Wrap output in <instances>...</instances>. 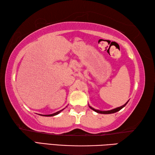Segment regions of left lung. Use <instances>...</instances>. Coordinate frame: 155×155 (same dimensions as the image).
<instances>
[{"label":"left lung","mask_w":155,"mask_h":155,"mask_svg":"<svg viewBox=\"0 0 155 155\" xmlns=\"http://www.w3.org/2000/svg\"><path fill=\"white\" fill-rule=\"evenodd\" d=\"M128 102L126 104H124V105H122V106H121V107H117V108H115V109H112V110H109V111H99V110H97V109H94V108H92V107H90V106H89L90 107V109H91L92 110H94V111H96V112H97V113H98V114H114V113H115V112H117V111H120V109H122L123 107H125V105L126 104H127V103H128Z\"/></svg>","instance_id":"left-lung-1"}]
</instances>
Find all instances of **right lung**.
<instances>
[{
    "label": "right lung",
    "mask_w": 155,
    "mask_h": 155,
    "mask_svg": "<svg viewBox=\"0 0 155 155\" xmlns=\"http://www.w3.org/2000/svg\"><path fill=\"white\" fill-rule=\"evenodd\" d=\"M64 109H62V110H61V111H57V112L54 113V114H50V115H42V116H54V115H57V114H59V113L61 112V111H62Z\"/></svg>",
    "instance_id": "obj_1"
}]
</instances>
